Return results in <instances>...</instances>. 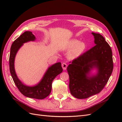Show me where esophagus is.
<instances>
[{"label": "esophagus", "mask_w": 122, "mask_h": 122, "mask_svg": "<svg viewBox=\"0 0 122 122\" xmlns=\"http://www.w3.org/2000/svg\"><path fill=\"white\" fill-rule=\"evenodd\" d=\"M61 66H62V69H63L64 70L67 69V64H66V63H65V62H64V63L62 64Z\"/></svg>", "instance_id": "34e87169"}]
</instances>
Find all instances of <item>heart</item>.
Returning <instances> with one entry per match:
<instances>
[{"label": "heart", "mask_w": 122, "mask_h": 122, "mask_svg": "<svg viewBox=\"0 0 122 122\" xmlns=\"http://www.w3.org/2000/svg\"><path fill=\"white\" fill-rule=\"evenodd\" d=\"M86 45L84 42H80L77 40H73L70 41L65 47L66 50H71L68 53V57L70 59L74 60L81 55L85 49Z\"/></svg>", "instance_id": "obj_1"}]
</instances>
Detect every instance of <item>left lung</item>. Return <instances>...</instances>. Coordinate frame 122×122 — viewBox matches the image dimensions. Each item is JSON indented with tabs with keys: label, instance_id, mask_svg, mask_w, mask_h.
<instances>
[{
	"label": "left lung",
	"instance_id": "left-lung-1",
	"mask_svg": "<svg viewBox=\"0 0 122 122\" xmlns=\"http://www.w3.org/2000/svg\"><path fill=\"white\" fill-rule=\"evenodd\" d=\"M92 34L96 45L73 60L67 69L71 94L80 99L99 93L108 82L113 68L109 44L100 34ZM94 69L97 73L93 75L91 72Z\"/></svg>",
	"mask_w": 122,
	"mask_h": 122
}]
</instances>
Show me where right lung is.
<instances>
[{"label":"right lung","instance_id":"right-lung-1","mask_svg":"<svg viewBox=\"0 0 122 122\" xmlns=\"http://www.w3.org/2000/svg\"><path fill=\"white\" fill-rule=\"evenodd\" d=\"M36 39V36L32 34V32L27 31L13 43L10 47L9 58L10 70L15 84L22 94L28 98L43 99L50 94L53 79L62 71L61 62H57L50 66L40 81L34 86H28L22 82L18 78L15 70V59L18 50L24 43L35 41Z\"/></svg>","mask_w":122,"mask_h":122}]
</instances>
